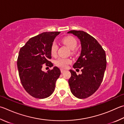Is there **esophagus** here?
<instances>
[{
	"mask_svg": "<svg viewBox=\"0 0 124 124\" xmlns=\"http://www.w3.org/2000/svg\"><path fill=\"white\" fill-rule=\"evenodd\" d=\"M65 71V70L64 69H61V73H63V72H64Z\"/></svg>",
	"mask_w": 124,
	"mask_h": 124,
	"instance_id": "1",
	"label": "esophagus"
}]
</instances>
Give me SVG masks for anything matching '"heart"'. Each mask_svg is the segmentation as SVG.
Here are the masks:
<instances>
[{
	"instance_id": "1",
	"label": "heart",
	"mask_w": 124,
	"mask_h": 124,
	"mask_svg": "<svg viewBox=\"0 0 124 124\" xmlns=\"http://www.w3.org/2000/svg\"><path fill=\"white\" fill-rule=\"evenodd\" d=\"M62 42L71 50H74L77 46V40L73 36H67L63 39ZM58 44L55 41L53 42L50 47V53L51 55L55 56L57 54ZM72 61L68 58L60 57L55 61V64L57 66L62 68H66L68 65L71 63Z\"/></svg>"
}]
</instances>
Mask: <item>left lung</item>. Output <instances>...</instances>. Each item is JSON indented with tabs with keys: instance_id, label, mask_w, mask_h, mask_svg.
<instances>
[{
	"instance_id": "1",
	"label": "left lung",
	"mask_w": 124,
	"mask_h": 124,
	"mask_svg": "<svg viewBox=\"0 0 124 124\" xmlns=\"http://www.w3.org/2000/svg\"><path fill=\"white\" fill-rule=\"evenodd\" d=\"M68 33L76 36L81 44V55L73 68H82V74L78 75L70 70V89L76 98H88L97 91L103 80L107 63L105 51L95 39L85 31L71 30Z\"/></svg>"
}]
</instances>
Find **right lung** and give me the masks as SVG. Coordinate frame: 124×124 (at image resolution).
I'll return each instance as SVG.
<instances>
[{"mask_svg":"<svg viewBox=\"0 0 124 124\" xmlns=\"http://www.w3.org/2000/svg\"><path fill=\"white\" fill-rule=\"evenodd\" d=\"M60 33H42L29 39L20 49L17 59L20 80L25 90L33 97L44 99L54 91L56 82L61 74L60 69L54 67L44 72L42 68L44 65L53 66L49 61L51 58L50 47Z\"/></svg>","mask_w":124,"mask_h":124,"instance_id":"add662e5","label":"right lung"}]
</instances>
